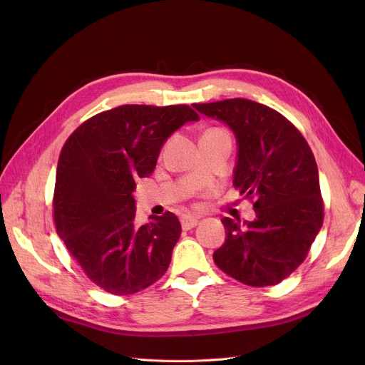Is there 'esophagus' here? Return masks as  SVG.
Wrapping results in <instances>:
<instances>
[{
    "label": "esophagus",
    "instance_id": "esophagus-1",
    "mask_svg": "<svg viewBox=\"0 0 365 365\" xmlns=\"http://www.w3.org/2000/svg\"><path fill=\"white\" fill-rule=\"evenodd\" d=\"M197 224H200V217L197 216H192V215L181 216V225L184 230H190V228L196 227Z\"/></svg>",
    "mask_w": 365,
    "mask_h": 365
}]
</instances>
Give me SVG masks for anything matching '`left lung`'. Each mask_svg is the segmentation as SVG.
Masks as SVG:
<instances>
[{"mask_svg":"<svg viewBox=\"0 0 365 365\" xmlns=\"http://www.w3.org/2000/svg\"><path fill=\"white\" fill-rule=\"evenodd\" d=\"M236 137L233 185L254 201L256 219H220L225 242L217 267L250 286L280 283L298 268L323 225L318 168L307 141L289 120L262 103L228 98L195 103Z\"/></svg>","mask_w":365,"mask_h":365,"instance_id":"8db88e82","label":"left lung"}]
</instances>
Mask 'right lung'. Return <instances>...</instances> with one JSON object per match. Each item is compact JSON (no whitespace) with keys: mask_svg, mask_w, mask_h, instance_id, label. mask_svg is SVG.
Returning a JSON list of instances; mask_svg holds the SVG:
<instances>
[{"mask_svg":"<svg viewBox=\"0 0 365 365\" xmlns=\"http://www.w3.org/2000/svg\"><path fill=\"white\" fill-rule=\"evenodd\" d=\"M190 106L123 105L86 120L65 143L56 170L54 224L88 279L114 295L148 288L168 271L181 236L165 212L135 224V180L149 176Z\"/></svg>","mask_w":365,"mask_h":365,"instance_id":"right-lung-1","label":"right lung"}]
</instances>
